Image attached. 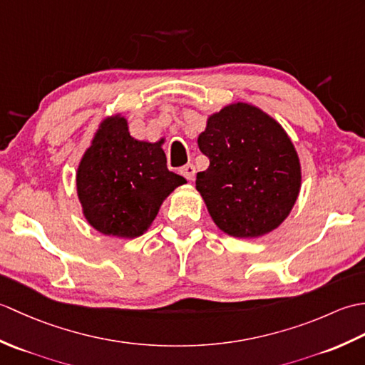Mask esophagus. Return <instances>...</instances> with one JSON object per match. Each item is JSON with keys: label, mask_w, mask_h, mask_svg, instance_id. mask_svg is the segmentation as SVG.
<instances>
[{"label": "esophagus", "mask_w": 365, "mask_h": 365, "mask_svg": "<svg viewBox=\"0 0 365 365\" xmlns=\"http://www.w3.org/2000/svg\"><path fill=\"white\" fill-rule=\"evenodd\" d=\"M185 178H188V180H192L196 175V168L195 165H191V163H188V165H185L183 168H180V170H178Z\"/></svg>", "instance_id": "esophagus-1"}]
</instances>
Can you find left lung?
<instances>
[{"label": "left lung", "mask_w": 365, "mask_h": 365, "mask_svg": "<svg viewBox=\"0 0 365 365\" xmlns=\"http://www.w3.org/2000/svg\"><path fill=\"white\" fill-rule=\"evenodd\" d=\"M197 145L210 166L197 173L196 190L224 234L257 238L281 226L301 188L298 153L281 123L230 103L208 115Z\"/></svg>", "instance_id": "obj_1"}]
</instances>
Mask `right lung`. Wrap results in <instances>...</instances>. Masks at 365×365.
<instances>
[{
    "mask_svg": "<svg viewBox=\"0 0 365 365\" xmlns=\"http://www.w3.org/2000/svg\"><path fill=\"white\" fill-rule=\"evenodd\" d=\"M187 183L170 173L161 141L130 136L120 114L98 125L76 169V195L83 215L103 235L136 238L150 227L160 207L177 187Z\"/></svg>",
    "mask_w": 365,
    "mask_h": 365,
    "instance_id": "right-lung-1",
    "label": "right lung"
}]
</instances>
